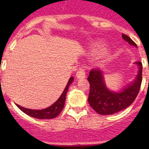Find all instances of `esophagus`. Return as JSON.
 I'll return each mask as SVG.
<instances>
[{
    "mask_svg": "<svg viewBox=\"0 0 149 149\" xmlns=\"http://www.w3.org/2000/svg\"><path fill=\"white\" fill-rule=\"evenodd\" d=\"M76 77L78 79H84L86 77V72L84 68H80L76 73Z\"/></svg>",
    "mask_w": 149,
    "mask_h": 149,
    "instance_id": "34e87169",
    "label": "esophagus"
}]
</instances>
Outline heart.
<instances>
[{"mask_svg":"<svg viewBox=\"0 0 149 149\" xmlns=\"http://www.w3.org/2000/svg\"><path fill=\"white\" fill-rule=\"evenodd\" d=\"M104 45L103 44H100V43H98V44H95L94 45H93L91 50H92V52L93 53H97L99 51H101L102 48H104Z\"/></svg>","mask_w":149,"mask_h":149,"instance_id":"obj_1","label":"heart"}]
</instances>
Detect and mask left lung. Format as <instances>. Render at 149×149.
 I'll use <instances>...</instances> for the list:
<instances>
[{"mask_svg": "<svg viewBox=\"0 0 149 149\" xmlns=\"http://www.w3.org/2000/svg\"><path fill=\"white\" fill-rule=\"evenodd\" d=\"M126 42L131 45L137 47L136 43L125 34H122ZM139 72L134 82L118 93L109 90L105 86L103 72L99 68H93L87 77L90 84L89 101V105L100 115H111L127 108L136 98L141 86L143 65L141 62H136Z\"/></svg>", "mask_w": 149, "mask_h": 149, "instance_id": "8db88e82", "label": "left lung"}]
</instances>
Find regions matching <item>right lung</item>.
Here are the masks:
<instances>
[{
    "label": "right lung",
    "instance_id": "right-lung-1",
    "mask_svg": "<svg viewBox=\"0 0 149 149\" xmlns=\"http://www.w3.org/2000/svg\"><path fill=\"white\" fill-rule=\"evenodd\" d=\"M74 80L73 77H71L68 80V82L66 86H65V89L63 92L62 95L59 98V99L55 102L54 104L50 106L49 107L43 110H30L28 108H24L23 107L19 106L17 104V107L18 108L20 109L22 111H23L24 113L27 114L30 116H32L36 119H54L55 117H56L59 114L61 113L62 110L63 109V107L65 104V96H66L67 91H68V87L71 85Z\"/></svg>",
    "mask_w": 149,
    "mask_h": 149
}]
</instances>
